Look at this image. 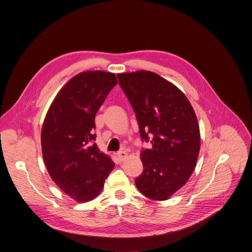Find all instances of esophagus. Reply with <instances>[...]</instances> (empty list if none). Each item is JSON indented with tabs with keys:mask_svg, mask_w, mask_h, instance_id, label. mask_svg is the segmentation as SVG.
<instances>
[{
	"mask_svg": "<svg viewBox=\"0 0 252 252\" xmlns=\"http://www.w3.org/2000/svg\"><path fill=\"white\" fill-rule=\"evenodd\" d=\"M117 157H118V158H119L120 160H124V159L127 158V152H125V151H119V152L117 153Z\"/></svg>",
	"mask_w": 252,
	"mask_h": 252,
	"instance_id": "esophagus-1",
	"label": "esophagus"
}]
</instances>
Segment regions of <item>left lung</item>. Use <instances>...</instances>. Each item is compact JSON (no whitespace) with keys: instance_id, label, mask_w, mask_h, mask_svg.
Segmentation results:
<instances>
[{"instance_id":"left-lung-1","label":"left lung","mask_w":252,"mask_h":252,"mask_svg":"<svg viewBox=\"0 0 252 252\" xmlns=\"http://www.w3.org/2000/svg\"><path fill=\"white\" fill-rule=\"evenodd\" d=\"M151 149L140 153L143 172L135 180L142 195L165 201L195 170L200 145L197 116L185 94L156 72L138 70L117 74Z\"/></svg>"}]
</instances>
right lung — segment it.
<instances>
[{"label": "right lung", "mask_w": 252, "mask_h": 252, "mask_svg": "<svg viewBox=\"0 0 252 252\" xmlns=\"http://www.w3.org/2000/svg\"><path fill=\"white\" fill-rule=\"evenodd\" d=\"M116 75L88 70L74 75L51 103L42 126L41 147L52 181L76 202L99 195L115 163L94 143L95 114Z\"/></svg>", "instance_id": "add662e5"}]
</instances>
